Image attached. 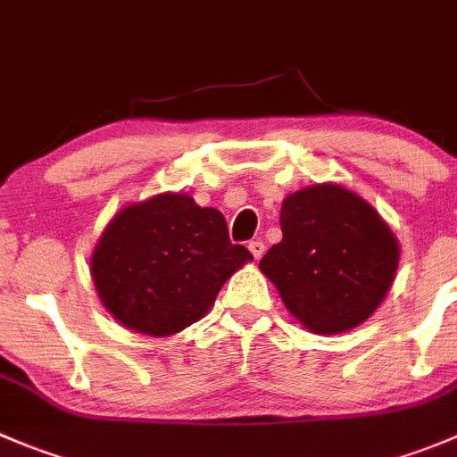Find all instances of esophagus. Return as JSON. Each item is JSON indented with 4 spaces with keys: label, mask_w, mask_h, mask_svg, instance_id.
<instances>
[{
    "label": "esophagus",
    "mask_w": 457,
    "mask_h": 457,
    "mask_svg": "<svg viewBox=\"0 0 457 457\" xmlns=\"http://www.w3.org/2000/svg\"><path fill=\"white\" fill-rule=\"evenodd\" d=\"M250 252H252V256H254L256 261L261 259V256H263V252H265V245H263V241H261V238H256V241H250Z\"/></svg>",
    "instance_id": "1"
}]
</instances>
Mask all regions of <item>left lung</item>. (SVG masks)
<instances>
[{
    "label": "left lung",
    "mask_w": 457,
    "mask_h": 457,
    "mask_svg": "<svg viewBox=\"0 0 457 457\" xmlns=\"http://www.w3.org/2000/svg\"><path fill=\"white\" fill-rule=\"evenodd\" d=\"M283 238L259 268L292 317L314 335L364 323L388 295L400 243L370 203L344 185L319 183L283 198Z\"/></svg>",
    "instance_id": "1"
}]
</instances>
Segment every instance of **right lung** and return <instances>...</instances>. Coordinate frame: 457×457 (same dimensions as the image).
Instances as JSON below:
<instances>
[{
  "mask_svg": "<svg viewBox=\"0 0 457 457\" xmlns=\"http://www.w3.org/2000/svg\"><path fill=\"white\" fill-rule=\"evenodd\" d=\"M252 259L229 243L219 210L165 192L109 220L93 247L91 278L120 326L170 337L205 317L223 283Z\"/></svg>",
  "mask_w": 457,
  "mask_h": 457,
  "instance_id": "obj_1",
  "label": "right lung"
}]
</instances>
